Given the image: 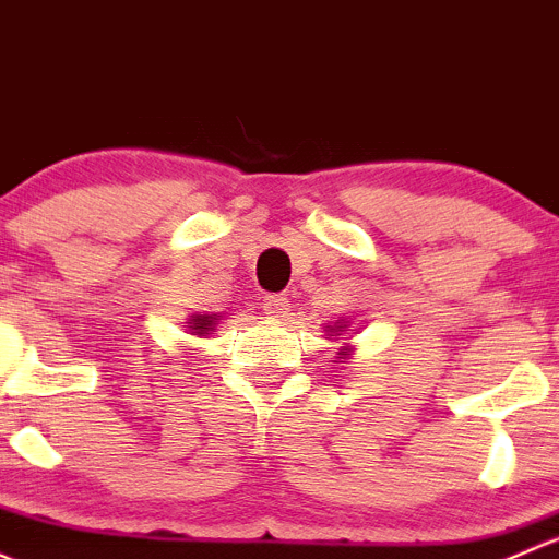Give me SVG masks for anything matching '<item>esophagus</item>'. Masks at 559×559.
I'll use <instances>...</instances> for the list:
<instances>
[{"label": "esophagus", "instance_id": "esophagus-1", "mask_svg": "<svg viewBox=\"0 0 559 559\" xmlns=\"http://www.w3.org/2000/svg\"><path fill=\"white\" fill-rule=\"evenodd\" d=\"M263 309H266L269 318L285 320L287 312H290V301H287L285 296H266V301H263Z\"/></svg>", "mask_w": 559, "mask_h": 559}]
</instances>
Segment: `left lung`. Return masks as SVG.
<instances>
[{"instance_id":"8db88e82","label":"left lung","mask_w":559,"mask_h":559,"mask_svg":"<svg viewBox=\"0 0 559 559\" xmlns=\"http://www.w3.org/2000/svg\"><path fill=\"white\" fill-rule=\"evenodd\" d=\"M347 322H336V325H328L325 328V333H328V336H338V338H342L344 336V331H347ZM349 353H353V347H342V349H338V364H344V360H347L349 358Z\"/></svg>"}]
</instances>
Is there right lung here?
<instances>
[{
	"mask_svg": "<svg viewBox=\"0 0 559 559\" xmlns=\"http://www.w3.org/2000/svg\"><path fill=\"white\" fill-rule=\"evenodd\" d=\"M217 320H221V314H191V320H188V331L193 333V336H206L210 331H215Z\"/></svg>",
	"mask_w": 559,
	"mask_h": 559,
	"instance_id": "1",
	"label": "right lung"
}]
</instances>
